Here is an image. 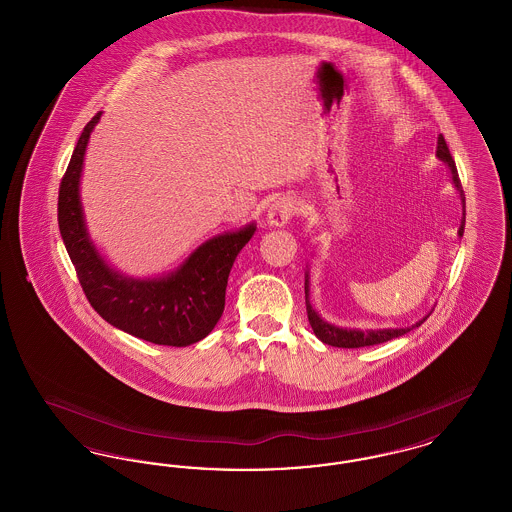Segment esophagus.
<instances>
[{"label":"esophagus","instance_id":"obj_1","mask_svg":"<svg viewBox=\"0 0 512 512\" xmlns=\"http://www.w3.org/2000/svg\"><path fill=\"white\" fill-rule=\"evenodd\" d=\"M297 211V203L292 197H278L276 201L270 203L268 207L267 220L270 226H276V228H284L290 219L293 217V213Z\"/></svg>","mask_w":512,"mask_h":512}]
</instances>
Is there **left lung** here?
Here are the masks:
<instances>
[{
	"label": "left lung",
	"instance_id": "1",
	"mask_svg": "<svg viewBox=\"0 0 512 512\" xmlns=\"http://www.w3.org/2000/svg\"><path fill=\"white\" fill-rule=\"evenodd\" d=\"M436 157L439 161H443L447 165V169L451 172V182L453 186L457 188V192L461 195V203H463V219H461V226H459V238H463L464 234V194L463 186H461V180H459V172L455 167V161L449 153V147L445 144V138L439 134L438 136V147H436ZM309 286H311V274H309V268L305 272V305H307V317L309 322L313 326V332L317 336L318 340L322 343H328L332 347H345V349H355V347H366V345H376V343H384V341L393 340V338H399L407 332H411L413 328H418L426 318L430 317V313L426 317L420 318L418 322H414L413 326H405V328H382V330H361V328H341L336 326L328 320L318 315L317 311L313 309L311 305V297H309Z\"/></svg>",
	"mask_w": 512,
	"mask_h": 512
}]
</instances>
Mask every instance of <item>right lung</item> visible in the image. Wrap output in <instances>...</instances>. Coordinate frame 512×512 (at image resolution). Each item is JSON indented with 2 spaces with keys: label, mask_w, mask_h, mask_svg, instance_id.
Masks as SVG:
<instances>
[{
  "label": "right lung",
  "mask_w": 512,
  "mask_h": 512,
  "mask_svg": "<svg viewBox=\"0 0 512 512\" xmlns=\"http://www.w3.org/2000/svg\"><path fill=\"white\" fill-rule=\"evenodd\" d=\"M99 119L101 113L84 126L57 203L61 238L80 286L99 317L122 332L157 345H192L209 336L222 317L228 274L257 224L203 242L180 267L155 278H134L111 267L90 238L80 199L84 155Z\"/></svg>",
  "instance_id": "right-lung-1"
}]
</instances>
